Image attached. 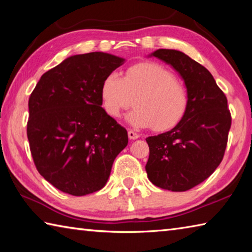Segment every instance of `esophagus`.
Returning <instances> with one entry per match:
<instances>
[{
  "instance_id": "1",
  "label": "esophagus",
  "mask_w": 252,
  "mask_h": 252,
  "mask_svg": "<svg viewBox=\"0 0 252 252\" xmlns=\"http://www.w3.org/2000/svg\"><path fill=\"white\" fill-rule=\"evenodd\" d=\"M127 135H129V139H131V140H135V139H138L139 138V134L136 133V132H134L133 130H129L127 131Z\"/></svg>"
}]
</instances>
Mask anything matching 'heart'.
I'll return each instance as SVG.
<instances>
[{"mask_svg": "<svg viewBox=\"0 0 252 252\" xmlns=\"http://www.w3.org/2000/svg\"><path fill=\"white\" fill-rule=\"evenodd\" d=\"M100 96L106 113L120 118L134 97L135 109L127 114V121L136 127H153L167 131L186 116L190 103L186 85L163 65L140 62L127 67L125 78L111 72L102 81Z\"/></svg>", "mask_w": 252, "mask_h": 252, "instance_id": "b5f03b06", "label": "heart"}]
</instances>
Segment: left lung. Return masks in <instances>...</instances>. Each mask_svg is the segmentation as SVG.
I'll use <instances>...</instances> for the list:
<instances>
[{"mask_svg": "<svg viewBox=\"0 0 252 252\" xmlns=\"http://www.w3.org/2000/svg\"><path fill=\"white\" fill-rule=\"evenodd\" d=\"M150 57L171 65L189 92L182 120L170 131L146 139L149 180L161 189L181 192L206 180L222 161L231 114L224 93L203 65L177 50L159 49Z\"/></svg>", "mask_w": 252, "mask_h": 252, "instance_id": "left-lung-1", "label": "left lung"}]
</instances>
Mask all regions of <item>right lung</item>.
<instances>
[{"mask_svg": "<svg viewBox=\"0 0 252 252\" xmlns=\"http://www.w3.org/2000/svg\"><path fill=\"white\" fill-rule=\"evenodd\" d=\"M125 59L103 52L72 55L41 76L29 99L28 139L34 164L62 192L101 190L127 132L102 108V81Z\"/></svg>", "mask_w": 252, "mask_h": 252, "instance_id": "right-lung-1", "label": "right lung"}]
</instances>
